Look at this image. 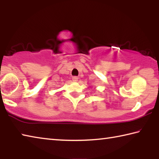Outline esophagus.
I'll list each match as a JSON object with an SVG mask.
<instances>
[{
    "label": "esophagus",
    "instance_id": "obj_1",
    "mask_svg": "<svg viewBox=\"0 0 159 159\" xmlns=\"http://www.w3.org/2000/svg\"><path fill=\"white\" fill-rule=\"evenodd\" d=\"M72 80H73V81H74V82H77L78 80H79V78H78L77 76H73L72 77Z\"/></svg>",
    "mask_w": 159,
    "mask_h": 159
}]
</instances>
